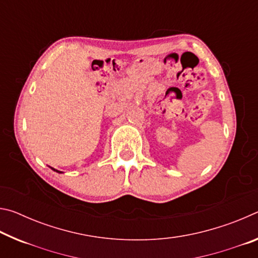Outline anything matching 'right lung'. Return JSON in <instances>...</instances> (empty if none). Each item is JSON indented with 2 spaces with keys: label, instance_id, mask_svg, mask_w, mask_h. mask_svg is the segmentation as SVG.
<instances>
[{
  "label": "right lung",
  "instance_id": "right-lung-1",
  "mask_svg": "<svg viewBox=\"0 0 258 258\" xmlns=\"http://www.w3.org/2000/svg\"><path fill=\"white\" fill-rule=\"evenodd\" d=\"M51 169H52V171H54V172H56V173H59V174H61V173H63V172H61V171H58V169H55V168H52V167H51Z\"/></svg>",
  "mask_w": 258,
  "mask_h": 258
}]
</instances>
